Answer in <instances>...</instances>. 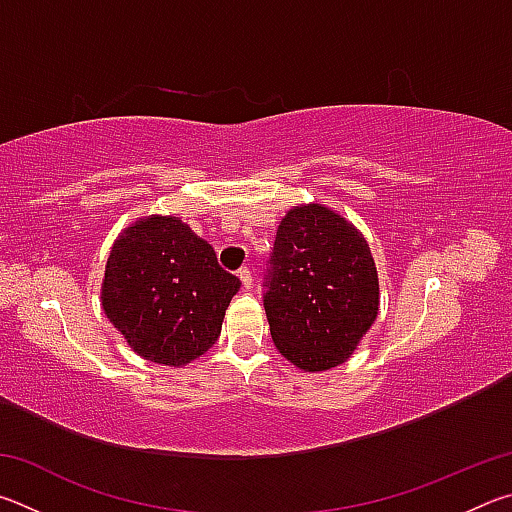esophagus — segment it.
Instances as JSON below:
<instances>
[{"instance_id": "esophagus-1", "label": "esophagus", "mask_w": 512, "mask_h": 512, "mask_svg": "<svg viewBox=\"0 0 512 512\" xmlns=\"http://www.w3.org/2000/svg\"><path fill=\"white\" fill-rule=\"evenodd\" d=\"M239 280H241V287L246 291L253 289V273H250V268H239Z\"/></svg>"}]
</instances>
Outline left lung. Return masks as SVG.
Listing matches in <instances>:
<instances>
[{
    "mask_svg": "<svg viewBox=\"0 0 512 512\" xmlns=\"http://www.w3.org/2000/svg\"><path fill=\"white\" fill-rule=\"evenodd\" d=\"M264 309L275 348L305 372L352 357L379 314V275L366 237L336 210L293 205L277 225Z\"/></svg>",
    "mask_w": 512,
    "mask_h": 512,
    "instance_id": "left-lung-1",
    "label": "left lung"
}]
</instances>
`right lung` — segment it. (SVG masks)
<instances>
[{"instance_id":"add662e5","label":"right lung","mask_w":512,"mask_h":512,"mask_svg":"<svg viewBox=\"0 0 512 512\" xmlns=\"http://www.w3.org/2000/svg\"><path fill=\"white\" fill-rule=\"evenodd\" d=\"M241 282L180 216L151 214L119 232L101 282V307L128 348L183 368L219 339Z\"/></svg>"}]
</instances>
